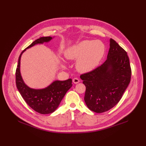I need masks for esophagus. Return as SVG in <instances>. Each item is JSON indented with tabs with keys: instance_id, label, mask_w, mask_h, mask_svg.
<instances>
[{
	"instance_id": "obj_1",
	"label": "esophagus",
	"mask_w": 146,
	"mask_h": 146,
	"mask_svg": "<svg viewBox=\"0 0 146 146\" xmlns=\"http://www.w3.org/2000/svg\"><path fill=\"white\" fill-rule=\"evenodd\" d=\"M73 82L75 83V84H77V83H78L80 82V80L77 78H75L73 79Z\"/></svg>"
}]
</instances>
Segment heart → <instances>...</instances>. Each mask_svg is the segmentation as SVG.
<instances>
[{"label": "heart", "mask_w": 146, "mask_h": 146, "mask_svg": "<svg viewBox=\"0 0 146 146\" xmlns=\"http://www.w3.org/2000/svg\"><path fill=\"white\" fill-rule=\"evenodd\" d=\"M105 47L100 41L85 40L68 48L64 56L69 60H78L76 68L81 72H88L97 66L103 58Z\"/></svg>", "instance_id": "obj_1"}]
</instances>
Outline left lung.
I'll return each instance as SVG.
<instances>
[{"instance_id": "8db88e82", "label": "left lung", "mask_w": 146, "mask_h": 146, "mask_svg": "<svg viewBox=\"0 0 146 146\" xmlns=\"http://www.w3.org/2000/svg\"><path fill=\"white\" fill-rule=\"evenodd\" d=\"M131 74L127 53L110 39L106 61L94 70L80 75L86 86L84 100L89 109L103 113L116 105L131 82Z\"/></svg>"}]
</instances>
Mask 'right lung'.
Listing matches in <instances>:
<instances>
[{
  "label": "right lung",
  "mask_w": 146,
  "mask_h": 146,
  "mask_svg": "<svg viewBox=\"0 0 146 146\" xmlns=\"http://www.w3.org/2000/svg\"><path fill=\"white\" fill-rule=\"evenodd\" d=\"M51 37H41L32 42L26 49L32 47L36 44H42L48 42ZM19 57L18 64L15 71V83L22 97L29 106L41 114H49L55 111L60 105L62 99L67 91L72 86V80L71 78L65 81H54L48 87L41 90L32 89L28 87L22 78L20 73V61L21 55Z\"/></svg>",
  "instance_id": "add662e5"
}]
</instances>
